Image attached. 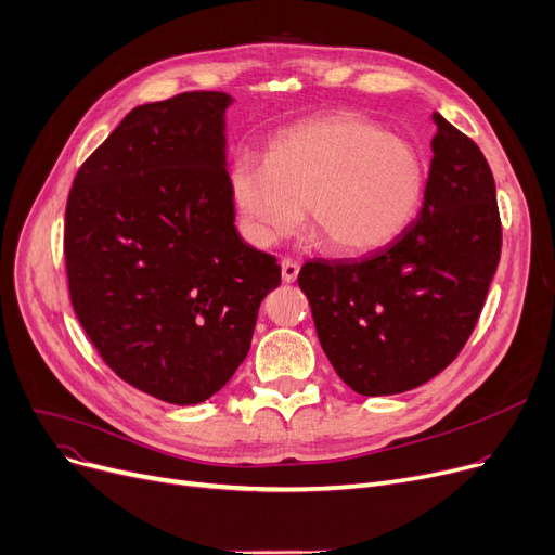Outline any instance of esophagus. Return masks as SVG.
I'll return each instance as SVG.
<instances>
[{
	"instance_id": "obj_1",
	"label": "esophagus",
	"mask_w": 555,
	"mask_h": 555,
	"mask_svg": "<svg viewBox=\"0 0 555 555\" xmlns=\"http://www.w3.org/2000/svg\"><path fill=\"white\" fill-rule=\"evenodd\" d=\"M298 273H300V263H298L296 259H288V257L282 259V280H284L286 284L296 282Z\"/></svg>"
}]
</instances>
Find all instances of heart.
I'll use <instances>...</instances> for the list:
<instances>
[{
	"instance_id": "obj_1",
	"label": "heart",
	"mask_w": 555,
	"mask_h": 555,
	"mask_svg": "<svg viewBox=\"0 0 555 555\" xmlns=\"http://www.w3.org/2000/svg\"><path fill=\"white\" fill-rule=\"evenodd\" d=\"M230 194L257 246L292 234L307 207L311 230L343 255L390 244L415 217L425 167L402 138L357 113L311 117L278 133L267 160L236 153Z\"/></svg>"
}]
</instances>
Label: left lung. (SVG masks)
I'll return each mask as SVG.
<instances>
[{
    "instance_id": "1",
    "label": "left lung",
    "mask_w": 555,
    "mask_h": 555,
    "mask_svg": "<svg viewBox=\"0 0 555 555\" xmlns=\"http://www.w3.org/2000/svg\"><path fill=\"white\" fill-rule=\"evenodd\" d=\"M417 219L359 261H307L298 284L336 375L365 398L417 388L479 321L501 253L494 178L481 149L434 113Z\"/></svg>"
}]
</instances>
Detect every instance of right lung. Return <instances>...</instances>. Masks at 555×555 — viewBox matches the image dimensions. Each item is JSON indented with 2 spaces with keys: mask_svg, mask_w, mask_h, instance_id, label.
<instances>
[{
  "mask_svg": "<svg viewBox=\"0 0 555 555\" xmlns=\"http://www.w3.org/2000/svg\"><path fill=\"white\" fill-rule=\"evenodd\" d=\"M225 92L130 111L78 169L65 263L78 323L115 375L169 404L219 392L250 350L273 255L234 225Z\"/></svg>",
  "mask_w": 555,
  "mask_h": 555,
  "instance_id": "add662e5",
  "label": "right lung"
}]
</instances>
